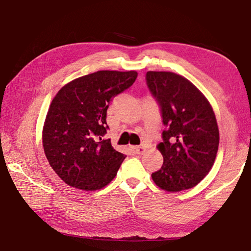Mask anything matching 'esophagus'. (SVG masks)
I'll return each mask as SVG.
<instances>
[{
    "label": "esophagus",
    "instance_id": "34e87169",
    "mask_svg": "<svg viewBox=\"0 0 251 251\" xmlns=\"http://www.w3.org/2000/svg\"><path fill=\"white\" fill-rule=\"evenodd\" d=\"M145 151H147V149L143 148V147H137V148H135V152H136V154H138V155L144 154Z\"/></svg>",
    "mask_w": 251,
    "mask_h": 251
}]
</instances>
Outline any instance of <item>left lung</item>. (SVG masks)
<instances>
[{"instance_id":"left-lung-1","label":"left lung","mask_w":251,"mask_h":251,"mask_svg":"<svg viewBox=\"0 0 251 251\" xmlns=\"http://www.w3.org/2000/svg\"><path fill=\"white\" fill-rule=\"evenodd\" d=\"M145 79L165 126L157 147L164 164L152 178L166 191L195 187L212 169L218 151L219 130L211 104L179 75L148 72Z\"/></svg>"}]
</instances>
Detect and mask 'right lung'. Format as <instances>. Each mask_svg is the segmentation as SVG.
<instances>
[{
	"label": "right lung",
	"mask_w": 251,
	"mask_h": 251,
	"mask_svg": "<svg viewBox=\"0 0 251 251\" xmlns=\"http://www.w3.org/2000/svg\"><path fill=\"white\" fill-rule=\"evenodd\" d=\"M137 72L100 71L57 92L47 113L43 145L51 168L72 187L100 189L115 177L125 155L110 139L107 110L113 97L129 89Z\"/></svg>",
	"instance_id": "obj_1"
}]
</instances>
